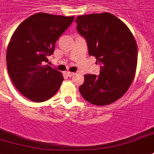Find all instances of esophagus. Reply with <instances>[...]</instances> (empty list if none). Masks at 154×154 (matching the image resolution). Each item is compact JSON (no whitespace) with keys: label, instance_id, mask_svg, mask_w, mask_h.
<instances>
[{"label":"esophagus","instance_id":"1","mask_svg":"<svg viewBox=\"0 0 154 154\" xmlns=\"http://www.w3.org/2000/svg\"><path fill=\"white\" fill-rule=\"evenodd\" d=\"M67 75H68L69 76V77H72V76L75 75V73H74V72H67Z\"/></svg>","mask_w":154,"mask_h":154}]
</instances>
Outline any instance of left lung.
I'll return each mask as SVG.
<instances>
[{"label":"left lung","instance_id":"obj_1","mask_svg":"<svg viewBox=\"0 0 154 154\" xmlns=\"http://www.w3.org/2000/svg\"><path fill=\"white\" fill-rule=\"evenodd\" d=\"M75 22L79 34L86 39L89 55L101 64L99 75H85L80 94L93 105L112 104L127 92L134 79L136 42L127 25L111 13L79 16Z\"/></svg>","mask_w":154,"mask_h":154}]
</instances>
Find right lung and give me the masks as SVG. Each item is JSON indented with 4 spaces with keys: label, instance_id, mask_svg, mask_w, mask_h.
<instances>
[{
    "label": "right lung",
    "instance_id": "right-lung-1",
    "mask_svg": "<svg viewBox=\"0 0 154 154\" xmlns=\"http://www.w3.org/2000/svg\"><path fill=\"white\" fill-rule=\"evenodd\" d=\"M73 20L39 12L21 23L12 34L6 55L8 72L16 89L31 101H47L59 90L63 75L45 63Z\"/></svg>",
    "mask_w": 154,
    "mask_h": 154
}]
</instances>
